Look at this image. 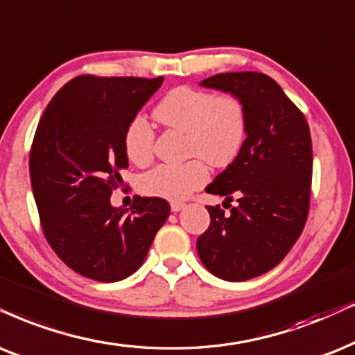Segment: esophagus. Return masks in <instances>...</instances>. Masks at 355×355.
I'll list each match as a JSON object with an SVG mask.
<instances>
[{"label":"esophagus","mask_w":355,"mask_h":355,"mask_svg":"<svg viewBox=\"0 0 355 355\" xmlns=\"http://www.w3.org/2000/svg\"><path fill=\"white\" fill-rule=\"evenodd\" d=\"M170 208H172L173 213H177V211L185 208V203H182V201H172V203H170Z\"/></svg>","instance_id":"1"}]
</instances>
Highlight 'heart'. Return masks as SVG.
I'll return each mask as SVG.
<instances>
[{"instance_id": "1", "label": "heart", "mask_w": 355, "mask_h": 355, "mask_svg": "<svg viewBox=\"0 0 355 355\" xmlns=\"http://www.w3.org/2000/svg\"><path fill=\"white\" fill-rule=\"evenodd\" d=\"M154 116L159 123L187 132V155H196L180 165H157L139 178L146 196L185 200L208 182L209 168L226 167L239 155L248 136V111L236 95H214L206 89L180 87L168 92ZM155 132L144 116H134L124 129L123 147L128 159L146 165L154 155Z\"/></svg>"}]
</instances>
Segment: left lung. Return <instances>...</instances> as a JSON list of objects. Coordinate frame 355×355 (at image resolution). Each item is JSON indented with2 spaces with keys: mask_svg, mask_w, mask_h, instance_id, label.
<instances>
[{
  "mask_svg": "<svg viewBox=\"0 0 355 355\" xmlns=\"http://www.w3.org/2000/svg\"><path fill=\"white\" fill-rule=\"evenodd\" d=\"M200 85L239 96L248 111L239 155L206 187L226 201L237 196L239 205L227 214L219 205L206 206L211 223L196 241L213 275L244 282L278 266L302 234L311 193V136L302 111L268 75L230 71Z\"/></svg>",
  "mask_w": 355,
  "mask_h": 355,
  "instance_id": "obj_1",
  "label": "left lung"
}]
</instances>
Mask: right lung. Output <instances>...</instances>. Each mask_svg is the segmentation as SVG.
<instances>
[{
    "mask_svg": "<svg viewBox=\"0 0 355 355\" xmlns=\"http://www.w3.org/2000/svg\"><path fill=\"white\" fill-rule=\"evenodd\" d=\"M162 82L80 75L58 89L35 129L29 172L44 236L71 270L92 280L132 275L170 214L155 196H134L129 211L110 203L129 165L125 125Z\"/></svg>",
    "mask_w": 355,
    "mask_h": 355,
    "instance_id": "obj_1",
    "label": "right lung"
}]
</instances>
